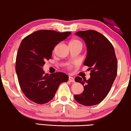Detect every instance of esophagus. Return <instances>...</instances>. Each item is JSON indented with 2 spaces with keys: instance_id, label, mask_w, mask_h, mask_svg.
<instances>
[{
  "instance_id": "esophagus-1",
  "label": "esophagus",
  "mask_w": 131,
  "mask_h": 131,
  "mask_svg": "<svg viewBox=\"0 0 131 131\" xmlns=\"http://www.w3.org/2000/svg\"><path fill=\"white\" fill-rule=\"evenodd\" d=\"M69 81L71 82H74V79L71 76L69 77Z\"/></svg>"
}]
</instances>
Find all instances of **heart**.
<instances>
[{"label":"heart","instance_id":"obj_1","mask_svg":"<svg viewBox=\"0 0 131 131\" xmlns=\"http://www.w3.org/2000/svg\"><path fill=\"white\" fill-rule=\"evenodd\" d=\"M69 45H79L81 46V47H82V42H80V40H79L78 39H76L71 40L70 42L69 43ZM71 66L70 65L69 66V68H71Z\"/></svg>","mask_w":131,"mask_h":131}]
</instances>
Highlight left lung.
Wrapping results in <instances>:
<instances>
[{"instance_id": "obj_1", "label": "left lung", "mask_w": 131, "mask_h": 131, "mask_svg": "<svg viewBox=\"0 0 131 131\" xmlns=\"http://www.w3.org/2000/svg\"><path fill=\"white\" fill-rule=\"evenodd\" d=\"M85 40L87 55L84 66L89 67L90 79L77 76L74 80L84 86L83 92L75 95L77 102L86 106L98 104L106 97L117 76V60L111 42L99 32L93 30L76 32Z\"/></svg>"}]
</instances>
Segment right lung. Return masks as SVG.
Returning <instances> with one entry per match:
<instances>
[{
	"label": "right lung",
	"mask_w": 131,
	"mask_h": 131,
	"mask_svg": "<svg viewBox=\"0 0 131 131\" xmlns=\"http://www.w3.org/2000/svg\"><path fill=\"white\" fill-rule=\"evenodd\" d=\"M70 34L69 31L41 30L23 39L17 52L15 70L19 86L30 101L39 104L48 103L53 98L59 85L69 80L64 73L49 75L42 67L46 60L52 58L55 46Z\"/></svg>",
	"instance_id": "obj_1"
}]
</instances>
